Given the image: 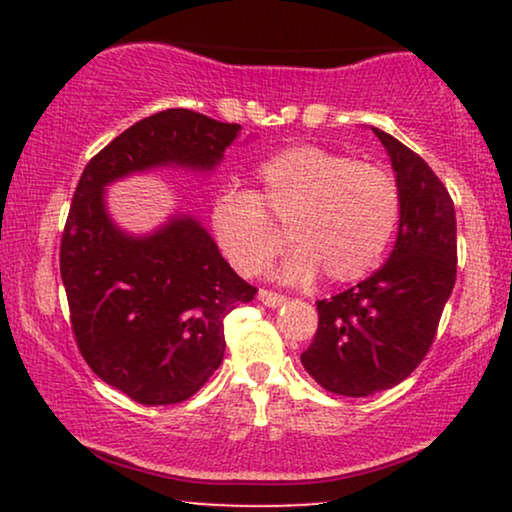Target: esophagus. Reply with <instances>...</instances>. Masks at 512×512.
Here are the masks:
<instances>
[{"mask_svg": "<svg viewBox=\"0 0 512 512\" xmlns=\"http://www.w3.org/2000/svg\"><path fill=\"white\" fill-rule=\"evenodd\" d=\"M258 298H261V303H265L268 307H279L286 303V296H282V293H277V291H268V289L258 291Z\"/></svg>", "mask_w": 512, "mask_h": 512, "instance_id": "1", "label": "esophagus"}]
</instances>
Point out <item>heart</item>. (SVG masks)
I'll use <instances>...</instances> for the list:
<instances>
[{"instance_id": "b5f03b06", "label": "heart", "mask_w": 512, "mask_h": 512, "mask_svg": "<svg viewBox=\"0 0 512 512\" xmlns=\"http://www.w3.org/2000/svg\"><path fill=\"white\" fill-rule=\"evenodd\" d=\"M401 216V191L384 165L300 144L263 160L254 191H223L212 202V230L230 265L261 275L284 247L286 282H356L382 261Z\"/></svg>"}]
</instances>
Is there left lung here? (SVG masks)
<instances>
[{
    "instance_id": "left-lung-1",
    "label": "left lung",
    "mask_w": 512,
    "mask_h": 512,
    "mask_svg": "<svg viewBox=\"0 0 512 512\" xmlns=\"http://www.w3.org/2000/svg\"><path fill=\"white\" fill-rule=\"evenodd\" d=\"M401 191V223L389 261L352 289L317 300L319 324L300 354L331 394L361 398L403 382L436 340L457 279L454 202L438 174L387 132Z\"/></svg>"
}]
</instances>
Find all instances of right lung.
Wrapping results in <instances>:
<instances>
[{
	"label": "right lung",
	"mask_w": 512,
	"mask_h": 512,
	"mask_svg": "<svg viewBox=\"0 0 512 512\" xmlns=\"http://www.w3.org/2000/svg\"><path fill=\"white\" fill-rule=\"evenodd\" d=\"M240 130L191 109L158 111L90 158L76 184L60 240L72 333L90 370L135 403L191 398L221 366L223 321L258 289L188 216L144 240L118 233L102 188L156 165L209 170Z\"/></svg>",
	"instance_id": "right-lung-1"
}]
</instances>
